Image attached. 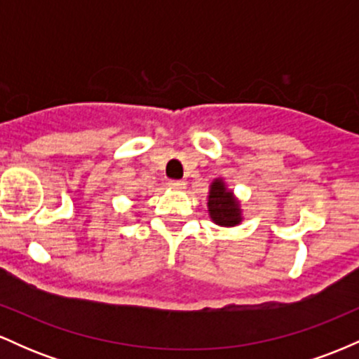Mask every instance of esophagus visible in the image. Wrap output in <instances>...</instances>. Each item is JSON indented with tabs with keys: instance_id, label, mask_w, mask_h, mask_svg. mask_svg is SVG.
<instances>
[{
	"instance_id": "esophagus-1",
	"label": "esophagus",
	"mask_w": 359,
	"mask_h": 359,
	"mask_svg": "<svg viewBox=\"0 0 359 359\" xmlns=\"http://www.w3.org/2000/svg\"><path fill=\"white\" fill-rule=\"evenodd\" d=\"M168 187H170V189H184L185 182H184V180H168Z\"/></svg>"
}]
</instances>
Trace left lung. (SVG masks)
I'll return each instance as SVG.
<instances>
[{"mask_svg": "<svg viewBox=\"0 0 359 359\" xmlns=\"http://www.w3.org/2000/svg\"><path fill=\"white\" fill-rule=\"evenodd\" d=\"M208 209L211 219L219 226H236L241 221L240 204L233 197V192L226 189L221 179L214 180L209 191Z\"/></svg>", "mask_w": 359, "mask_h": 359, "instance_id": "left-lung-1", "label": "left lung"}]
</instances>
